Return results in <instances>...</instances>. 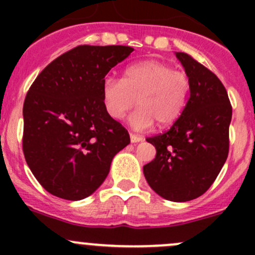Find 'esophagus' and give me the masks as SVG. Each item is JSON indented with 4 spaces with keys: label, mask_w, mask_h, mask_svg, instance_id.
<instances>
[{
    "label": "esophagus",
    "mask_w": 255,
    "mask_h": 255,
    "mask_svg": "<svg viewBox=\"0 0 255 255\" xmlns=\"http://www.w3.org/2000/svg\"><path fill=\"white\" fill-rule=\"evenodd\" d=\"M129 137H130V142H132V143H138V142H142V140H143V138L140 137V135L133 134V133H130Z\"/></svg>",
    "instance_id": "obj_1"
}]
</instances>
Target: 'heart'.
Masks as SVG:
<instances>
[{
	"mask_svg": "<svg viewBox=\"0 0 255 255\" xmlns=\"http://www.w3.org/2000/svg\"><path fill=\"white\" fill-rule=\"evenodd\" d=\"M190 94V80L184 71L169 64L145 60L126 68L122 79H105L102 100L107 115L122 120L135 104L128 123L135 130H144L154 123L171 125L184 111Z\"/></svg>",
	"mask_w": 255,
	"mask_h": 255,
	"instance_id": "heart-1",
	"label": "heart"
}]
</instances>
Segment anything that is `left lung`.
<instances>
[{"instance_id": "obj_1", "label": "left lung", "mask_w": 255, "mask_h": 255, "mask_svg": "<svg viewBox=\"0 0 255 255\" xmlns=\"http://www.w3.org/2000/svg\"><path fill=\"white\" fill-rule=\"evenodd\" d=\"M175 55L189 76V101L170 129L146 138L156 155L143 173L159 196L185 202L205 194L226 163L232 106L212 71L186 53Z\"/></svg>"}]
</instances>
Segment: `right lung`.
I'll return each instance as SVG.
<instances>
[{"instance_id":"add662e5","label":"right lung","mask_w":255,"mask_h":255,"mask_svg":"<svg viewBox=\"0 0 255 255\" xmlns=\"http://www.w3.org/2000/svg\"><path fill=\"white\" fill-rule=\"evenodd\" d=\"M134 50L126 45H79L37 76L23 105V153L39 184L60 199L94 194L112 159L130 143L127 129L107 115L102 84Z\"/></svg>"}]
</instances>
